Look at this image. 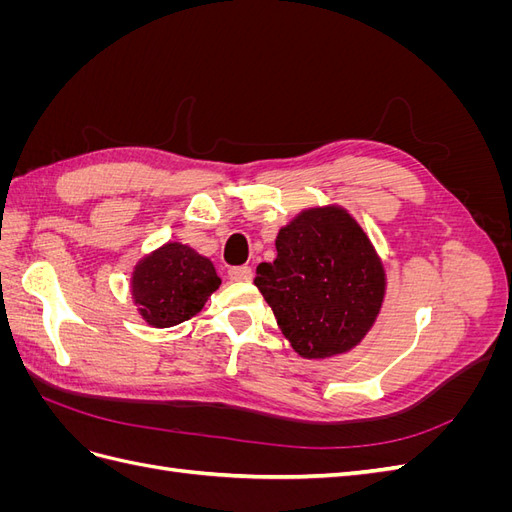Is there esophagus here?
<instances>
[{"mask_svg":"<svg viewBox=\"0 0 512 512\" xmlns=\"http://www.w3.org/2000/svg\"><path fill=\"white\" fill-rule=\"evenodd\" d=\"M228 277L232 282H250L252 280V269L250 267H230Z\"/></svg>","mask_w":512,"mask_h":512,"instance_id":"obj_1","label":"esophagus"}]
</instances>
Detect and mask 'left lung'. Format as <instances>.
<instances>
[{"mask_svg": "<svg viewBox=\"0 0 512 512\" xmlns=\"http://www.w3.org/2000/svg\"><path fill=\"white\" fill-rule=\"evenodd\" d=\"M277 258L260 262L256 288L303 359H331L363 342L386 292L367 232L339 205L312 207L280 228Z\"/></svg>", "mask_w": 512, "mask_h": 512, "instance_id": "left-lung-1", "label": "left lung"}]
</instances>
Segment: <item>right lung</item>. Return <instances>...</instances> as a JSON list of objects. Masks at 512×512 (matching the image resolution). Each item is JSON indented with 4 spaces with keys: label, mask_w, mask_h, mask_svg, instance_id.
I'll use <instances>...</instances> for the list:
<instances>
[{
    "label": "right lung",
    "mask_w": 512,
    "mask_h": 512,
    "mask_svg": "<svg viewBox=\"0 0 512 512\" xmlns=\"http://www.w3.org/2000/svg\"><path fill=\"white\" fill-rule=\"evenodd\" d=\"M220 284L213 262L179 241H168L138 260L130 277L138 314L156 329L196 316Z\"/></svg>",
    "instance_id": "right-lung-1"
}]
</instances>
